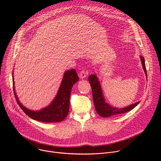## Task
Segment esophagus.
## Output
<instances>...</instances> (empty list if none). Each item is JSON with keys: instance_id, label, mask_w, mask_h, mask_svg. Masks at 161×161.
Returning a JSON list of instances; mask_svg holds the SVG:
<instances>
[{"instance_id": "obj_1", "label": "esophagus", "mask_w": 161, "mask_h": 161, "mask_svg": "<svg viewBox=\"0 0 161 161\" xmlns=\"http://www.w3.org/2000/svg\"><path fill=\"white\" fill-rule=\"evenodd\" d=\"M86 75H87V73H86L85 71H81L80 72V73L79 74V76L80 77V78L83 79V78H86Z\"/></svg>"}]
</instances>
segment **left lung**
<instances>
[{
	"mask_svg": "<svg viewBox=\"0 0 161 161\" xmlns=\"http://www.w3.org/2000/svg\"><path fill=\"white\" fill-rule=\"evenodd\" d=\"M140 58L143 70L146 76H147L145 58L142 56H141ZM88 81L91 85L92 90V96L96 110L99 115L103 117H108L110 116L117 115V114H119L128 112L140 103V101H138L122 108L113 107L105 102L102 88L97 76L95 75H91L88 77Z\"/></svg>",
	"mask_w": 161,
	"mask_h": 161,
	"instance_id": "1",
	"label": "left lung"
}]
</instances>
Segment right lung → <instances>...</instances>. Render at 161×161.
Masks as SVG:
<instances>
[{
	"label": "right lung",
	"mask_w": 161,
	"mask_h": 161,
	"mask_svg": "<svg viewBox=\"0 0 161 161\" xmlns=\"http://www.w3.org/2000/svg\"><path fill=\"white\" fill-rule=\"evenodd\" d=\"M78 80L79 78L75 69L65 71L55 99L47 107H45L39 111H32L20 103L15 92L14 78L13 76L14 94L19 106L31 119L44 122H58L64 120L68 114L71 89L75 83Z\"/></svg>",
	"instance_id": "add662e5"
}]
</instances>
